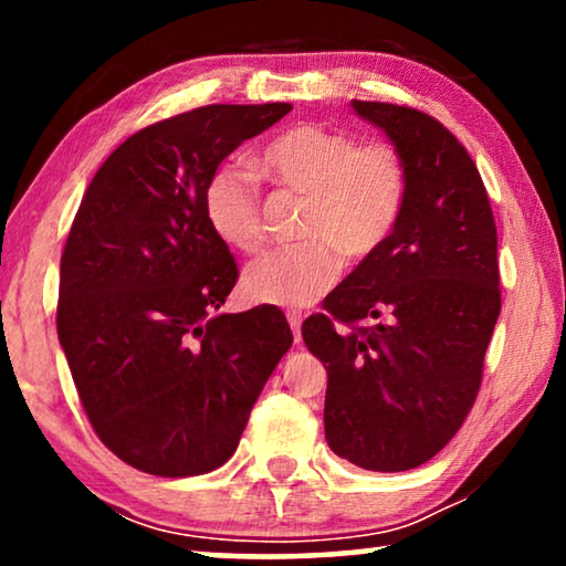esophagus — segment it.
Listing matches in <instances>:
<instances>
[{
    "mask_svg": "<svg viewBox=\"0 0 566 566\" xmlns=\"http://www.w3.org/2000/svg\"><path fill=\"white\" fill-rule=\"evenodd\" d=\"M289 316V324H291V332H293V343H301V322H304V316H301V312H289L285 314Z\"/></svg>",
    "mask_w": 566,
    "mask_h": 566,
    "instance_id": "esophagus-1",
    "label": "esophagus"
}]
</instances>
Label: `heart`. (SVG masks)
<instances>
[{
    "mask_svg": "<svg viewBox=\"0 0 566 566\" xmlns=\"http://www.w3.org/2000/svg\"><path fill=\"white\" fill-rule=\"evenodd\" d=\"M260 167L283 190L306 196L298 221L304 242L273 250L244 270L252 301L308 306L337 281L343 258L368 260L397 229L409 172L397 146L360 144L335 128L298 123L260 154ZM208 227L237 252H258L265 239L258 180L242 167H221L206 185Z\"/></svg>",
    "mask_w": 566,
    "mask_h": 566,
    "instance_id": "1",
    "label": "heart"
}]
</instances>
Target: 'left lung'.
I'll list each match as a JSON object with an SVG mask.
<instances>
[{
    "mask_svg": "<svg viewBox=\"0 0 566 566\" xmlns=\"http://www.w3.org/2000/svg\"><path fill=\"white\" fill-rule=\"evenodd\" d=\"M350 105L405 157L407 200L386 244L301 335L327 368L332 451L368 471H407L443 451L474 407L502 306L497 229L474 159L443 123L405 105Z\"/></svg>",
    "mask_w": 566,
    "mask_h": 566,
    "instance_id": "1",
    "label": "left lung"
}]
</instances>
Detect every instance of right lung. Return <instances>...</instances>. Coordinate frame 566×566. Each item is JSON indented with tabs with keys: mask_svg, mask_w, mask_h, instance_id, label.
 Here are the masks:
<instances>
[{
	"mask_svg": "<svg viewBox=\"0 0 566 566\" xmlns=\"http://www.w3.org/2000/svg\"><path fill=\"white\" fill-rule=\"evenodd\" d=\"M289 103L206 105L126 138L74 216L59 281V343L97 438L128 467L196 476L237 451L293 343L281 308H219L237 283L203 196Z\"/></svg>",
	"mask_w": 566,
	"mask_h": 566,
	"instance_id": "add662e5",
	"label": "right lung"
}]
</instances>
